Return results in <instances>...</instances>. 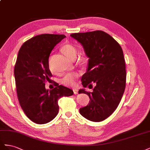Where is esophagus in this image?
Instances as JSON below:
<instances>
[{"mask_svg":"<svg viewBox=\"0 0 150 150\" xmlns=\"http://www.w3.org/2000/svg\"><path fill=\"white\" fill-rule=\"evenodd\" d=\"M73 91H74V93L75 94H77L78 93V89L77 88H73Z\"/></svg>","mask_w":150,"mask_h":150,"instance_id":"esophagus-1","label":"esophagus"}]
</instances>
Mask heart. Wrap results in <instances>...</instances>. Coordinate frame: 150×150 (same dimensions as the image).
<instances>
[{
	"instance_id": "1",
	"label": "heart",
	"mask_w": 150,
	"mask_h": 150,
	"mask_svg": "<svg viewBox=\"0 0 150 150\" xmlns=\"http://www.w3.org/2000/svg\"><path fill=\"white\" fill-rule=\"evenodd\" d=\"M62 52L65 54L68 59H75L77 55V49H76L74 46L70 44H67L63 45L61 48ZM50 70L51 72H54V70L51 66H49ZM79 76V74L78 73L74 72L71 74H68L66 75L61 80L62 83L65 84L68 86H74L76 83V80L78 79Z\"/></svg>"
}]
</instances>
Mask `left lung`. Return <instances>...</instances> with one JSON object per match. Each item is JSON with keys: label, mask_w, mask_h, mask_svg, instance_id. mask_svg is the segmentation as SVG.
<instances>
[{"label": "left lung", "mask_w": 150, "mask_h": 150, "mask_svg": "<svg viewBox=\"0 0 150 150\" xmlns=\"http://www.w3.org/2000/svg\"><path fill=\"white\" fill-rule=\"evenodd\" d=\"M70 36L83 46L88 58L87 71L82 76L83 87H92L93 92L80 89L90 98L89 103L80 108V114L93 122L104 120L116 109L126 87V65L121 46L102 31L74 33Z\"/></svg>", "instance_id": "left-lung-1"}]
</instances>
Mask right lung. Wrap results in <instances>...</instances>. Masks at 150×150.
Listing matches in <instances>:
<instances>
[{
  "label": "right lung",
  "instance_id": "1",
  "mask_svg": "<svg viewBox=\"0 0 150 150\" xmlns=\"http://www.w3.org/2000/svg\"><path fill=\"white\" fill-rule=\"evenodd\" d=\"M63 35L43 34L25 41L21 47L14 67L18 100L26 116L40 125L52 121L58 113V100L74 94L71 89L57 85L45 88V81L52 76L49 68L50 53Z\"/></svg>",
  "mask_w": 150,
  "mask_h": 150
}]
</instances>
